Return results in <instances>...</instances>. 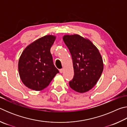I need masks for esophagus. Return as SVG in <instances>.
<instances>
[{"label": "esophagus", "instance_id": "obj_1", "mask_svg": "<svg viewBox=\"0 0 127 127\" xmlns=\"http://www.w3.org/2000/svg\"><path fill=\"white\" fill-rule=\"evenodd\" d=\"M63 71H64V69L63 68L59 70V72H60V73H62L63 72Z\"/></svg>", "mask_w": 127, "mask_h": 127}]
</instances>
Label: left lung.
Returning <instances> with one entry per match:
<instances>
[{
	"mask_svg": "<svg viewBox=\"0 0 127 127\" xmlns=\"http://www.w3.org/2000/svg\"><path fill=\"white\" fill-rule=\"evenodd\" d=\"M64 43L72 55L74 77L69 82L75 91L84 93L94 87L101 75L104 64L97 48L79 35H64Z\"/></svg>",
	"mask_w": 127,
	"mask_h": 127,
	"instance_id": "left-lung-1",
	"label": "left lung"
}]
</instances>
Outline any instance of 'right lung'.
Instances as JSON below:
<instances>
[{"label":"right lung","mask_w":127,"mask_h":127,"mask_svg":"<svg viewBox=\"0 0 127 127\" xmlns=\"http://www.w3.org/2000/svg\"><path fill=\"white\" fill-rule=\"evenodd\" d=\"M56 37L46 35L28 45L18 62L21 81L29 89L41 91L46 88L59 72L54 65L50 48Z\"/></svg>","instance_id":"add662e5"}]
</instances>
